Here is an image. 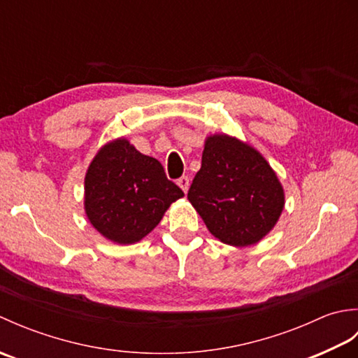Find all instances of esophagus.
<instances>
[{
	"mask_svg": "<svg viewBox=\"0 0 358 358\" xmlns=\"http://www.w3.org/2000/svg\"><path fill=\"white\" fill-rule=\"evenodd\" d=\"M177 185H178L181 189H183V192H187V189H189V178H187V177H181V178H178Z\"/></svg>",
	"mask_w": 358,
	"mask_h": 358,
	"instance_id": "34e87169",
	"label": "esophagus"
}]
</instances>
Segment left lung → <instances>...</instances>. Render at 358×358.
Wrapping results in <instances>:
<instances>
[{"label":"left lung","mask_w":358,"mask_h":358,"mask_svg":"<svg viewBox=\"0 0 358 358\" xmlns=\"http://www.w3.org/2000/svg\"><path fill=\"white\" fill-rule=\"evenodd\" d=\"M187 200L209 232L224 245H255L277 224L285 189L275 171L249 143L227 134L204 140L201 167Z\"/></svg>","instance_id":"1"}]
</instances>
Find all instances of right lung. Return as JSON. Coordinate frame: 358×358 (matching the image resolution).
Returning <instances> with one entry per match:
<instances>
[{
  "label": "right lung",
  "instance_id": "obj_1",
  "mask_svg": "<svg viewBox=\"0 0 358 358\" xmlns=\"http://www.w3.org/2000/svg\"><path fill=\"white\" fill-rule=\"evenodd\" d=\"M183 191L166 178L157 158L124 136L98 149L85 177V212L95 229L117 245H134L162 222Z\"/></svg>",
  "mask_w": 358,
  "mask_h": 358
}]
</instances>
